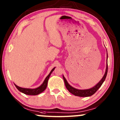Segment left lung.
Here are the masks:
<instances>
[{
	"mask_svg": "<svg viewBox=\"0 0 120 120\" xmlns=\"http://www.w3.org/2000/svg\"><path fill=\"white\" fill-rule=\"evenodd\" d=\"M107 56H108V55H107ZM107 72H108V64H107V67H106L105 74H104L103 78H101V80L96 84L94 87H93L89 89H86V90H79V89H77L73 87L72 86H71V85L68 83V82L66 80L65 78L64 77V75H63V79H64L65 85L66 88H67V90H68L70 93L74 95L75 96H80V97H87V96H90L93 95V94H94L96 92V91L98 90L100 87H101V85H102L103 82H104V81H105L106 77H107Z\"/></svg>",
	"mask_w": 120,
	"mask_h": 120,
	"instance_id": "8db88e82",
	"label": "left lung"
}]
</instances>
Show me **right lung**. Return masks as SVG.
I'll use <instances>...</instances> for the list:
<instances>
[{
	"instance_id": "obj_1",
	"label": "right lung",
	"mask_w": 120,
	"mask_h": 120,
	"mask_svg": "<svg viewBox=\"0 0 120 120\" xmlns=\"http://www.w3.org/2000/svg\"><path fill=\"white\" fill-rule=\"evenodd\" d=\"M55 68H53L52 69V71H51V72L49 73V75L46 77V78H45V81L43 82V83L39 87L36 88V89H26V88H22L20 87L17 86L16 85H15V86L16 87V88L20 91L21 93L25 94L26 95H37L41 93H42L43 91H44L46 90L47 86V82L48 80H49V77H50L51 74L52 73V72L54 71Z\"/></svg>"
}]
</instances>
